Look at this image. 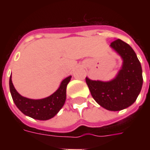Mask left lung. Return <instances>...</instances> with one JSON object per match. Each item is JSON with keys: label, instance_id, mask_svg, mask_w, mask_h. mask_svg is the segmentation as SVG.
<instances>
[{"label": "left lung", "instance_id": "obj_1", "mask_svg": "<svg viewBox=\"0 0 150 150\" xmlns=\"http://www.w3.org/2000/svg\"><path fill=\"white\" fill-rule=\"evenodd\" d=\"M110 47L123 59V65L118 75L110 82L93 81L86 78L92 96L105 109L121 110L132 104L142 86L141 64L135 51L128 43L115 40Z\"/></svg>", "mask_w": 150, "mask_h": 150}]
</instances>
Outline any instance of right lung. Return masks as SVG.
<instances>
[{
  "label": "right lung",
  "mask_w": 150,
  "mask_h": 150,
  "mask_svg": "<svg viewBox=\"0 0 150 150\" xmlns=\"http://www.w3.org/2000/svg\"><path fill=\"white\" fill-rule=\"evenodd\" d=\"M71 76L66 78L61 82V86L54 93L47 98L41 100H32L23 97L20 95L11 81V75L9 79L10 92L13 101L16 107L27 116L36 120L45 121L56 115L64 104L66 100V88L70 82Z\"/></svg>",
  "instance_id": "1"
}]
</instances>
